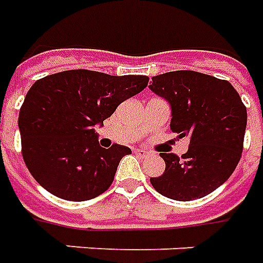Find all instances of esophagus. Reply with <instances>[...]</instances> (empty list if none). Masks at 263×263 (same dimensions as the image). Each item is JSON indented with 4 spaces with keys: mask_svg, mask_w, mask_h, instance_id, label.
<instances>
[{
    "mask_svg": "<svg viewBox=\"0 0 263 263\" xmlns=\"http://www.w3.org/2000/svg\"><path fill=\"white\" fill-rule=\"evenodd\" d=\"M135 153L139 157H147V156H148V152H147V150H143V148H137Z\"/></svg>",
    "mask_w": 263,
    "mask_h": 263,
    "instance_id": "obj_1",
    "label": "esophagus"
}]
</instances>
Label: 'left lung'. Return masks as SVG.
I'll list each match as a JSON object with an SVG mask.
<instances>
[{
	"mask_svg": "<svg viewBox=\"0 0 263 263\" xmlns=\"http://www.w3.org/2000/svg\"><path fill=\"white\" fill-rule=\"evenodd\" d=\"M150 89L171 105V132L190 137L178 157L160 153L165 171L150 182L161 195L177 201L202 198L222 185L241 160L247 107L228 81L176 70L153 76Z\"/></svg>",
	"mask_w": 263,
	"mask_h": 263,
	"instance_id": "1",
	"label": "left lung"
}]
</instances>
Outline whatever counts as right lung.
Masks as SVG:
<instances>
[{
  "label": "right lung",
  "instance_id": "obj_1",
  "mask_svg": "<svg viewBox=\"0 0 263 263\" xmlns=\"http://www.w3.org/2000/svg\"><path fill=\"white\" fill-rule=\"evenodd\" d=\"M147 83L148 76L87 69L35 82L18 117L22 157L33 178L62 200L86 201L105 193L120 160L132 150L120 144L100 147L93 127Z\"/></svg>",
  "mask_w": 263,
  "mask_h": 263
}]
</instances>
